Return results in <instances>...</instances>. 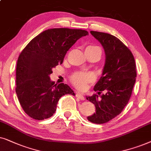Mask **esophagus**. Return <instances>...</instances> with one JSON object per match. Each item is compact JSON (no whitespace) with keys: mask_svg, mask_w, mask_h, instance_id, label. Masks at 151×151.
Instances as JSON below:
<instances>
[{"mask_svg":"<svg viewBox=\"0 0 151 151\" xmlns=\"http://www.w3.org/2000/svg\"><path fill=\"white\" fill-rule=\"evenodd\" d=\"M76 96H77V97H78L79 99H80L81 100L85 99V98H84V96L83 95V94H82L81 93H80V92H76Z\"/></svg>","mask_w":151,"mask_h":151,"instance_id":"obj_1","label":"esophagus"}]
</instances>
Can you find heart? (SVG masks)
I'll use <instances>...</instances> for the list:
<instances>
[{"mask_svg": "<svg viewBox=\"0 0 151 151\" xmlns=\"http://www.w3.org/2000/svg\"><path fill=\"white\" fill-rule=\"evenodd\" d=\"M87 48L88 49L101 50L99 47L94 45L88 46ZM70 80L74 87L83 90L87 87L88 84L94 81L95 75L91 72L77 71L71 74V76L70 77Z\"/></svg>", "mask_w": 151, "mask_h": 151, "instance_id": "b5f03b06", "label": "heart"}]
</instances>
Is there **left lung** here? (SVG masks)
<instances>
[{
  "label": "left lung",
  "mask_w": 151,
  "mask_h": 151,
  "mask_svg": "<svg viewBox=\"0 0 151 151\" xmlns=\"http://www.w3.org/2000/svg\"><path fill=\"white\" fill-rule=\"evenodd\" d=\"M90 33L101 43L106 54L102 76L94 88L98 94L86 97L96 108L87 119L100 124L119 115L128 104L135 83L136 65L131 51L118 38L104 32ZM103 91L105 93L101 94Z\"/></svg>",
  "instance_id": "8db88e82"
}]
</instances>
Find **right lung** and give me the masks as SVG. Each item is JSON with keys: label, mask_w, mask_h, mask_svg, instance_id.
<instances>
[{"label": "right lung", "mask_w": 151, "mask_h": 151, "mask_svg": "<svg viewBox=\"0 0 151 151\" xmlns=\"http://www.w3.org/2000/svg\"><path fill=\"white\" fill-rule=\"evenodd\" d=\"M86 30L53 28L34 38L22 50L16 70V92L22 108L32 119L42 120L53 115L63 95H75L67 84L50 81L52 68L62 64L68 50Z\"/></svg>", "instance_id": "add662e5"}]
</instances>
